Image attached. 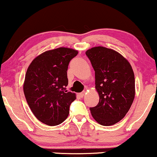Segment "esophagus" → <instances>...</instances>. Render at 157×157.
Here are the masks:
<instances>
[{"label":"esophagus","instance_id":"obj_1","mask_svg":"<svg viewBox=\"0 0 157 157\" xmlns=\"http://www.w3.org/2000/svg\"><path fill=\"white\" fill-rule=\"evenodd\" d=\"M85 94H86V91H82V92L80 93V97H84V95H85Z\"/></svg>","mask_w":157,"mask_h":157}]
</instances>
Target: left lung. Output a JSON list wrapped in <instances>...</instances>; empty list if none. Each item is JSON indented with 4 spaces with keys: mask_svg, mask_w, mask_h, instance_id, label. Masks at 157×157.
Listing matches in <instances>:
<instances>
[{
    "mask_svg": "<svg viewBox=\"0 0 157 157\" xmlns=\"http://www.w3.org/2000/svg\"><path fill=\"white\" fill-rule=\"evenodd\" d=\"M95 71V89L100 100L90 108L100 125L120 122L130 109L135 97V79L131 64L114 50L96 46L86 52Z\"/></svg>",
    "mask_w": 157,
    "mask_h": 157,
    "instance_id": "left-lung-1",
    "label": "left lung"
}]
</instances>
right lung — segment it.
<instances>
[{"label": "right lung", "instance_id": "1", "mask_svg": "<svg viewBox=\"0 0 157 157\" xmlns=\"http://www.w3.org/2000/svg\"><path fill=\"white\" fill-rule=\"evenodd\" d=\"M78 54L72 48L60 47L36 57L27 68L23 92L27 103L37 120L54 126L68 117L69 106L76 94L66 90L70 60Z\"/></svg>", "mask_w": 157, "mask_h": 157}]
</instances>
